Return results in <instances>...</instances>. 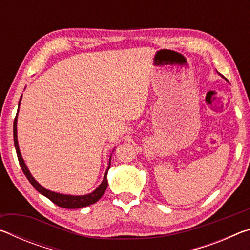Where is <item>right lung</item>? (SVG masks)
I'll list each match as a JSON object with an SVG mask.
<instances>
[{"label":"right lung","instance_id":"1","mask_svg":"<svg viewBox=\"0 0 250 250\" xmlns=\"http://www.w3.org/2000/svg\"><path fill=\"white\" fill-rule=\"evenodd\" d=\"M21 99H22V97H21ZM21 99H20V103H21ZM20 103H19V108H20ZM18 112H19V110H18ZM16 121H18V115H16L15 119H14V124H13V135H14V146H15L16 154H18L20 166H21V167H22L25 176L27 177L29 183H31L34 186V188H35L36 191H39L41 194H43L44 196L47 197L48 200L52 201L54 204H56L57 206L64 207V208H69V209L80 208V207L89 206L91 204H94V203H96L97 201L100 200V197L104 195L105 189H107V186H108L107 173H108V170L110 167V164H111V163L109 162V167L107 168V171H105V174H104L103 183H101L98 186V188H96L95 191L90 193V194H87V195L74 196V195H64V194H58V193H55V192H52V191H48V189L44 188L43 186H41L39 183H37L35 179H34V177L32 176L31 173H29L28 168L26 167V164L24 163V160L22 158V155H21V152H20V149H19ZM110 159H111V158H110Z\"/></svg>","mask_w":250,"mask_h":250}]
</instances>
